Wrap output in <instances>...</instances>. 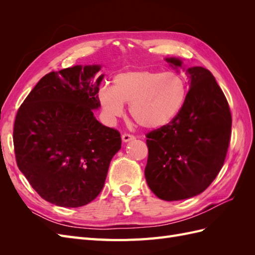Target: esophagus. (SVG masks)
Here are the masks:
<instances>
[{"instance_id":"obj_1","label":"esophagus","mask_w":255,"mask_h":255,"mask_svg":"<svg viewBox=\"0 0 255 255\" xmlns=\"http://www.w3.org/2000/svg\"><path fill=\"white\" fill-rule=\"evenodd\" d=\"M135 139V136L130 135V134H123L122 135V141L123 142H128L129 140H134Z\"/></svg>"}]
</instances>
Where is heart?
Listing matches in <instances>:
<instances>
[{"mask_svg": "<svg viewBox=\"0 0 255 255\" xmlns=\"http://www.w3.org/2000/svg\"><path fill=\"white\" fill-rule=\"evenodd\" d=\"M188 94L187 83L175 71L130 70L114 78L113 87L99 90V101L110 118L120 117L125 104L140 127L149 129L169 125L182 111Z\"/></svg>", "mask_w": 255, "mask_h": 255, "instance_id": "1", "label": "heart"}]
</instances>
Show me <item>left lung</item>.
Listing matches in <instances>:
<instances>
[{"mask_svg":"<svg viewBox=\"0 0 255 255\" xmlns=\"http://www.w3.org/2000/svg\"><path fill=\"white\" fill-rule=\"evenodd\" d=\"M165 60L186 71L190 88L180 114L146 134L144 176L156 197L177 201L201 194L218 175L227 156L232 117L226 96L207 69H186L175 57Z\"/></svg>","mask_w":255,"mask_h":255,"instance_id":"1","label":"left lung"}]
</instances>
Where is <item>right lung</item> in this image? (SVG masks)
Listing matches in <instances>:
<instances>
[{
    "instance_id": "1",
    "label": "right lung",
    "mask_w": 255,
    "mask_h": 255,
    "mask_svg": "<svg viewBox=\"0 0 255 255\" xmlns=\"http://www.w3.org/2000/svg\"><path fill=\"white\" fill-rule=\"evenodd\" d=\"M100 65L50 72L22 103L13 126L20 171L42 199L80 207L103 189L114 155L121 149L117 129L94 116L101 104Z\"/></svg>"
}]
</instances>
